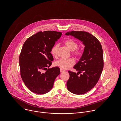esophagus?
<instances>
[{
  "label": "esophagus",
  "instance_id": "esophagus-1",
  "mask_svg": "<svg viewBox=\"0 0 121 121\" xmlns=\"http://www.w3.org/2000/svg\"><path fill=\"white\" fill-rule=\"evenodd\" d=\"M64 71H65V70L64 69H60V72H64Z\"/></svg>",
  "mask_w": 121,
  "mask_h": 121
}]
</instances>
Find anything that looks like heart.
<instances>
[{
	"label": "heart",
	"instance_id": "heart-1",
	"mask_svg": "<svg viewBox=\"0 0 121 121\" xmlns=\"http://www.w3.org/2000/svg\"><path fill=\"white\" fill-rule=\"evenodd\" d=\"M64 44L69 50L72 51V54L73 56L78 58L82 57L83 51L82 48H78V44L73 39H69L65 42ZM59 46V44H56L52 48L51 53L53 57H57ZM75 61L73 58L68 59L61 58L55 62V65L61 69H66L70 68L75 64Z\"/></svg>",
	"mask_w": 121,
	"mask_h": 121
}]
</instances>
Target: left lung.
Here are the masks:
<instances>
[{"label": "left lung", "mask_w": 121, "mask_h": 121, "mask_svg": "<svg viewBox=\"0 0 121 121\" xmlns=\"http://www.w3.org/2000/svg\"><path fill=\"white\" fill-rule=\"evenodd\" d=\"M65 35L78 39L85 46L82 57L73 67L78 72L76 73L68 71L70 77L67 83V89L70 92L76 95L83 94L95 85L101 74L104 66L102 46L95 37L87 32L71 31Z\"/></svg>", "instance_id": "left-lung-1"}]
</instances>
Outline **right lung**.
<instances>
[{"mask_svg":"<svg viewBox=\"0 0 121 121\" xmlns=\"http://www.w3.org/2000/svg\"><path fill=\"white\" fill-rule=\"evenodd\" d=\"M62 34L56 31H40L24 43L19 57L21 75L32 92L40 95L49 92L60 74L58 67L48 68L53 60L51 49Z\"/></svg>","mask_w":121,"mask_h":121,"instance_id":"1","label":"right lung"}]
</instances>
